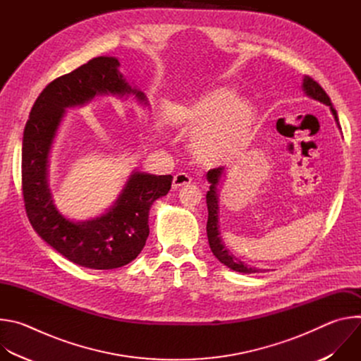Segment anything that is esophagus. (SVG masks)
<instances>
[{"label":"esophagus","mask_w":361,"mask_h":361,"mask_svg":"<svg viewBox=\"0 0 361 361\" xmlns=\"http://www.w3.org/2000/svg\"><path fill=\"white\" fill-rule=\"evenodd\" d=\"M192 181V178L187 173H177L173 178V188H180Z\"/></svg>","instance_id":"34e87169"}]
</instances>
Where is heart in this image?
<instances>
[{
    "label": "heart",
    "mask_w": 361,
    "mask_h": 361,
    "mask_svg": "<svg viewBox=\"0 0 361 361\" xmlns=\"http://www.w3.org/2000/svg\"><path fill=\"white\" fill-rule=\"evenodd\" d=\"M254 110L228 90H217L184 110L178 126L194 133L192 148L207 166L230 163L247 148L254 128Z\"/></svg>",
    "instance_id": "obj_1"
}]
</instances>
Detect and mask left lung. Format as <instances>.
<instances>
[{
	"instance_id": "obj_1",
	"label": "left lung",
	"mask_w": 361,
	"mask_h": 361,
	"mask_svg": "<svg viewBox=\"0 0 361 361\" xmlns=\"http://www.w3.org/2000/svg\"><path fill=\"white\" fill-rule=\"evenodd\" d=\"M302 88L305 91V94L308 97H312L323 104L329 106L337 124H338V117H337V111L333 109L330 97L326 94V91L323 90V87L313 80L310 75H305L302 80ZM223 174V169H213L207 173V180L210 181V191H207V209H209V220H207V237H209V243H210V248L213 251V254L217 257L219 262H221L224 266H227L228 269L238 271V273H257L259 270L252 269V267H247L243 262L237 260L235 257L224 247L220 233H219V197H217V184L219 180Z\"/></svg>"
}]
</instances>
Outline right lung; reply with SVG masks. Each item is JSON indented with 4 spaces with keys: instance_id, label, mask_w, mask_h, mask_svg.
<instances>
[{
    "instance_id": "1",
    "label": "right lung",
    "mask_w": 361,
    "mask_h": 361,
    "mask_svg": "<svg viewBox=\"0 0 361 361\" xmlns=\"http://www.w3.org/2000/svg\"><path fill=\"white\" fill-rule=\"evenodd\" d=\"M118 66L114 57H97L51 81L34 102L23 138L21 184L32 228L67 260L95 270L123 267L141 252L149 234L151 204L166 195L173 183L171 176L134 173L114 207L85 223H73L54 207L47 185V163L64 109L106 92H133L145 99L141 91L126 82Z\"/></svg>"
}]
</instances>
